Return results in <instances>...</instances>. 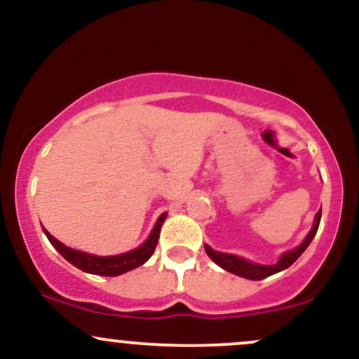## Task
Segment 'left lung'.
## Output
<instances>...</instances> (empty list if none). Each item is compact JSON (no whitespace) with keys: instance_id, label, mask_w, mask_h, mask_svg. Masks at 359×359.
Segmentation results:
<instances>
[{"instance_id":"obj_1","label":"left lung","mask_w":359,"mask_h":359,"mask_svg":"<svg viewBox=\"0 0 359 359\" xmlns=\"http://www.w3.org/2000/svg\"><path fill=\"white\" fill-rule=\"evenodd\" d=\"M319 222H320V209H319V212L316 214L314 224H312V229L309 231L306 240L300 243L295 250H290V251H287V253H283L275 265H257V263H251V262H248V259L234 257V255L214 251L211 246H208V245H204V248H205V253L209 255V258H211L216 265H219L221 269H224L226 271H231V273L238 275V277L248 278V280H263V278L270 277V275H275V273H278V271L288 269V266H290L292 263H294L295 259H297L300 255L306 251L307 246L311 245V241L314 240L317 228H319Z\"/></svg>"}]
</instances>
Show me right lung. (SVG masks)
Masks as SVG:
<instances>
[{
    "instance_id": "add662e5",
    "label": "right lung",
    "mask_w": 359,
    "mask_h": 359,
    "mask_svg": "<svg viewBox=\"0 0 359 359\" xmlns=\"http://www.w3.org/2000/svg\"><path fill=\"white\" fill-rule=\"evenodd\" d=\"M167 212H163L162 216L158 217V221L155 222L154 229H151L150 236L147 238V241L143 243L142 246L137 250H131L128 253L123 255H116V257H96V255H89L84 253V251H77L69 248V246L62 245L59 240L52 236L47 229H43V233L47 234L48 241L52 243V246L55 248L59 253L67 259L69 263H72L74 266L86 271V273H93V275H101V277H116V275L126 273V271L138 269L140 265L148 262V258L154 255V251L156 248V243H158L160 238V229H162L163 221H165Z\"/></svg>"
}]
</instances>
